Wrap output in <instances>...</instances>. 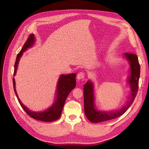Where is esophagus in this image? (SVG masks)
Wrapping results in <instances>:
<instances>
[{"label":"esophagus","instance_id":"obj_1","mask_svg":"<svg viewBox=\"0 0 149 149\" xmlns=\"http://www.w3.org/2000/svg\"><path fill=\"white\" fill-rule=\"evenodd\" d=\"M84 76H85V74L84 73H83V72H79V73H78V74H77V79L78 81L83 79L84 78Z\"/></svg>","mask_w":149,"mask_h":149}]
</instances>
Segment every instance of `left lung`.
<instances>
[{
	"label": "left lung",
	"mask_w": 149,
	"mask_h": 149,
	"mask_svg": "<svg viewBox=\"0 0 149 149\" xmlns=\"http://www.w3.org/2000/svg\"><path fill=\"white\" fill-rule=\"evenodd\" d=\"M123 56L129 65V74L127 80L130 88L128 100L119 109L110 111L97 109L95 104L94 83L92 81L89 79L86 83L84 84L83 88L84 108L86 117L91 123H98L118 118L127 111L135 100L138 91L140 77V65L138 58L135 54L127 53H124Z\"/></svg>",
	"instance_id": "8db88e82"
}]
</instances>
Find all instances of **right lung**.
<instances>
[{
	"mask_svg": "<svg viewBox=\"0 0 149 149\" xmlns=\"http://www.w3.org/2000/svg\"><path fill=\"white\" fill-rule=\"evenodd\" d=\"M36 39L34 34L30 35L27 40H26V42L24 44V47H22L21 51L17 56L15 63L14 65L13 76L16 74L18 68V65H19L20 58L23 55V53L27 50L29 48L32 47L34 45ZM76 74L75 73H70L67 74H62L60 76L56 85V89L55 93L56 97L55 99V101H54L51 106H49L47 109L43 111L37 112L31 111L27 107L25 106L24 104H22L19 96H18L16 91L15 81L14 78H13V89H14V92L20 106L26 112V113L30 116L31 118L38 120L47 122V123H48V122H53L59 119L61 116V112L66 98L70 93L76 86Z\"/></svg>",
	"mask_w": 149,
	"mask_h": 149,
	"instance_id": "add662e5",
	"label": "right lung"
}]
</instances>
